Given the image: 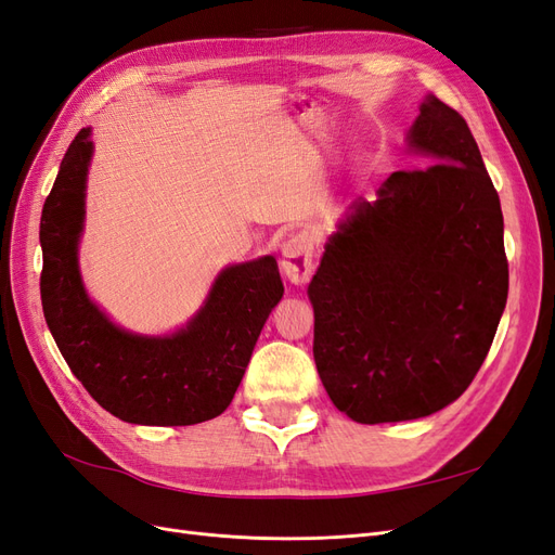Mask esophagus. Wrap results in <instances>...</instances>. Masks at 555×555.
<instances>
[{"mask_svg":"<svg viewBox=\"0 0 555 555\" xmlns=\"http://www.w3.org/2000/svg\"><path fill=\"white\" fill-rule=\"evenodd\" d=\"M314 243L308 233H296L282 247V261L280 268L284 278L292 284H306L312 278L314 263H312Z\"/></svg>","mask_w":555,"mask_h":555,"instance_id":"obj_1","label":"esophagus"}]
</instances>
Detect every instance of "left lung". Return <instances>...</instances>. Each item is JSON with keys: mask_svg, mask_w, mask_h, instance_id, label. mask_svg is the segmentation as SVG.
Listing matches in <instances>:
<instances>
[{"mask_svg": "<svg viewBox=\"0 0 555 555\" xmlns=\"http://www.w3.org/2000/svg\"><path fill=\"white\" fill-rule=\"evenodd\" d=\"M424 169L349 206L308 287L314 363L359 424L440 412L475 379L507 304L500 198L463 117L428 94L408 131Z\"/></svg>", "mask_w": 555, "mask_h": 555, "instance_id": "obj_1", "label": "left lung"}]
</instances>
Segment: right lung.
<instances>
[{
    "label": "right lung",
    "mask_w": 555,
    "mask_h": 555,
    "mask_svg": "<svg viewBox=\"0 0 555 555\" xmlns=\"http://www.w3.org/2000/svg\"><path fill=\"white\" fill-rule=\"evenodd\" d=\"M90 137L86 127L72 141L41 212L46 324L72 373L113 416L141 426L208 422L229 408L284 294L278 261L259 257L227 266L204 306L176 333L139 335L115 326L88 296L78 268Z\"/></svg>",
    "instance_id": "obj_1"
}]
</instances>
